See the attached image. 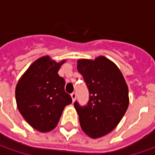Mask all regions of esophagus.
Returning a JSON list of instances; mask_svg holds the SVG:
<instances>
[{
    "label": "esophagus",
    "mask_w": 155,
    "mask_h": 155,
    "mask_svg": "<svg viewBox=\"0 0 155 155\" xmlns=\"http://www.w3.org/2000/svg\"><path fill=\"white\" fill-rule=\"evenodd\" d=\"M71 98H72V101L74 102L75 100H76V98H77V94H76V92H73L71 94Z\"/></svg>",
    "instance_id": "1"
}]
</instances>
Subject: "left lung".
<instances>
[{"label":"left lung","mask_w":155,"mask_h":155,"mask_svg":"<svg viewBox=\"0 0 155 155\" xmlns=\"http://www.w3.org/2000/svg\"><path fill=\"white\" fill-rule=\"evenodd\" d=\"M77 67L86 83L90 99L85 106L75 102V109L83 131L97 139L116 128L128 110V85L120 69L104 56L78 59Z\"/></svg>","instance_id":"left-lung-1"}]
</instances>
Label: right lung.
<instances>
[{
	"label": "right lung",
	"mask_w": 155,
	"mask_h": 155,
	"mask_svg": "<svg viewBox=\"0 0 155 155\" xmlns=\"http://www.w3.org/2000/svg\"><path fill=\"white\" fill-rule=\"evenodd\" d=\"M64 62V59L57 63L49 56L41 57L17 83V108L27 123L39 132L46 133L56 128L64 107L72 102L64 91L65 81L58 74Z\"/></svg>",
	"instance_id": "add662e5"
}]
</instances>
